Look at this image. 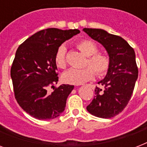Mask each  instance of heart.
<instances>
[{
    "instance_id": "heart-1",
    "label": "heart",
    "mask_w": 147,
    "mask_h": 147,
    "mask_svg": "<svg viewBox=\"0 0 147 147\" xmlns=\"http://www.w3.org/2000/svg\"><path fill=\"white\" fill-rule=\"evenodd\" d=\"M77 47L86 56V65L90 66L82 69L71 68L65 71L62 75V80L71 85H82L88 81L93 79L94 71L97 76H101L107 73L110 67V59L104 53H98V48L95 42L90 40H82L77 42ZM66 47L61 45L55 53V63L60 69L66 67ZM95 71H94V70Z\"/></svg>"
}]
</instances>
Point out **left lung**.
<instances>
[{"label":"left lung","instance_id":"left-lung-1","mask_svg":"<svg viewBox=\"0 0 147 147\" xmlns=\"http://www.w3.org/2000/svg\"><path fill=\"white\" fill-rule=\"evenodd\" d=\"M84 32L105 47L110 59L107 75L98 84L95 95L87 111L100 118H111L120 114L127 105L138 78L135 52L128 42L119 36L101 29L84 28Z\"/></svg>","mask_w":147,"mask_h":147}]
</instances>
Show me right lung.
I'll return each mask as SVG.
<instances>
[{"mask_svg": "<svg viewBox=\"0 0 147 147\" xmlns=\"http://www.w3.org/2000/svg\"><path fill=\"white\" fill-rule=\"evenodd\" d=\"M79 33L76 29H46L18 47L10 69L13 92L20 106L33 117L52 120L64 111L74 85L55 88L59 77L54 57L58 47ZM49 86L53 88L52 93L47 91Z\"/></svg>", "mask_w": 147, "mask_h": 147, "instance_id": "right-lung-1", "label": "right lung"}]
</instances>
